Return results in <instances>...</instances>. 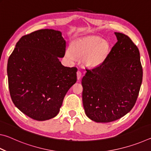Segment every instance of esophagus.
Here are the masks:
<instances>
[{"instance_id": "obj_1", "label": "esophagus", "mask_w": 151, "mask_h": 151, "mask_svg": "<svg viewBox=\"0 0 151 151\" xmlns=\"http://www.w3.org/2000/svg\"><path fill=\"white\" fill-rule=\"evenodd\" d=\"M76 76H77V79L78 80H79L81 78V76H82V73L81 70H78L77 72H76Z\"/></svg>"}]
</instances>
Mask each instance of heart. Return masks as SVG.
Returning a JSON list of instances; mask_svg holds the SVG:
<instances>
[{
    "label": "heart",
    "mask_w": 151,
    "mask_h": 151,
    "mask_svg": "<svg viewBox=\"0 0 151 151\" xmlns=\"http://www.w3.org/2000/svg\"><path fill=\"white\" fill-rule=\"evenodd\" d=\"M101 42V39L96 37H90L78 40L73 43L72 49L74 53L78 57H85L87 55L86 61L92 65H98L105 58L108 45L105 42ZM68 56H71L70 52H66Z\"/></svg>",
    "instance_id": "1"
}]
</instances>
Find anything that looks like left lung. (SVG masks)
<instances>
[{"mask_svg":"<svg viewBox=\"0 0 151 151\" xmlns=\"http://www.w3.org/2000/svg\"><path fill=\"white\" fill-rule=\"evenodd\" d=\"M117 42L105 59L94 68H86L82 79L83 103L89 119L109 122L133 108L142 81L140 53L131 38L114 32Z\"/></svg>","mask_w":151,"mask_h":151,"instance_id":"obj_1","label":"left lung"}]
</instances>
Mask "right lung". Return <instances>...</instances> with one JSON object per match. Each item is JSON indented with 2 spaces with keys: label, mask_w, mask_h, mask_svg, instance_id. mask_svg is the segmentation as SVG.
<instances>
[{
  "label": "right lung",
  "mask_w": 151,
  "mask_h": 151,
  "mask_svg": "<svg viewBox=\"0 0 151 151\" xmlns=\"http://www.w3.org/2000/svg\"><path fill=\"white\" fill-rule=\"evenodd\" d=\"M65 50L61 32L41 29L22 36L10 55V95L30 118L46 121L57 116L65 94L76 82L77 68L66 67L59 61Z\"/></svg>",
  "instance_id": "obj_1"
}]
</instances>
